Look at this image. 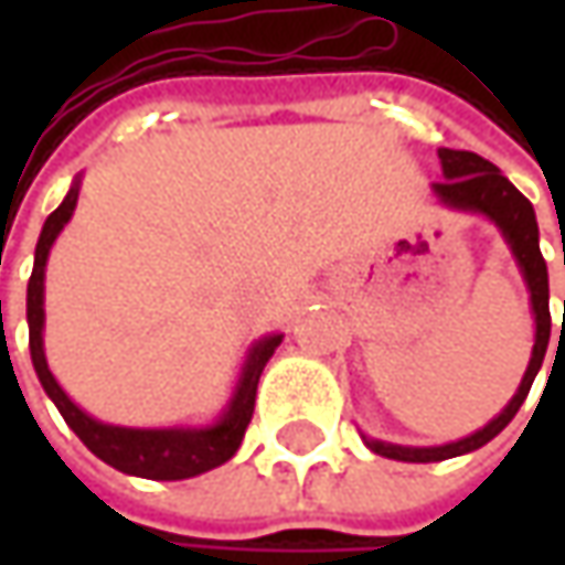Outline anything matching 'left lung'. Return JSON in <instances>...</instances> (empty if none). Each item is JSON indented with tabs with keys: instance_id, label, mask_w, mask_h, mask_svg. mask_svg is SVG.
Segmentation results:
<instances>
[{
	"instance_id": "left-lung-1",
	"label": "left lung",
	"mask_w": 565,
	"mask_h": 565,
	"mask_svg": "<svg viewBox=\"0 0 565 565\" xmlns=\"http://www.w3.org/2000/svg\"><path fill=\"white\" fill-rule=\"evenodd\" d=\"M437 157H440V166H444V182L430 185L434 188V198L444 206H449V210L488 216L490 223L500 228L503 242L510 245L515 267H519L525 286H529V301H532L534 315V349L532 359H529V367H525V377L519 383L515 396L507 402V408L497 418H490L481 430L468 434L462 440H452V444L444 446H399L361 434L371 452L386 456V459H396V462H444V459L466 456V452H475V449L490 444L515 418V412L522 408V402L529 396L534 377H537V371L544 364L547 342H551V286H547V264H544L541 245H537V220H534L532 201L512 185L497 166L484 160V157H478V153H471V150L440 147Z\"/></svg>"
}]
</instances>
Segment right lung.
I'll use <instances>...</instances> for the list:
<instances>
[{"label": "right lung", "mask_w": 565, "mask_h": 565, "mask_svg": "<svg viewBox=\"0 0 565 565\" xmlns=\"http://www.w3.org/2000/svg\"><path fill=\"white\" fill-rule=\"evenodd\" d=\"M77 191H81V175L72 182L65 201L55 206L53 213L46 216V223H43L40 242H36V250H33L31 282H28L31 361L36 377L46 390V396L55 402L58 415L81 437V444L87 446L97 459H103L106 466L119 468L125 475L150 478V481H182V478H194V475H204L210 468L223 466L242 446V437H245L250 415H254L257 380L264 374L267 361L273 359L276 345L282 342V333H270V337L257 339L250 345L226 408L213 424H201V427H121V424L97 422L94 415H87L58 386V380L53 377V371L46 364V352H43V323H46L43 279H46V260H50V248L58 238V232L68 226V220L75 213Z\"/></svg>", "instance_id": "obj_1"}]
</instances>
